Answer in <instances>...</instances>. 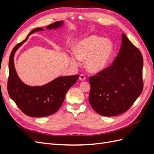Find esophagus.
I'll use <instances>...</instances> for the list:
<instances>
[{
	"mask_svg": "<svg viewBox=\"0 0 154 154\" xmlns=\"http://www.w3.org/2000/svg\"><path fill=\"white\" fill-rule=\"evenodd\" d=\"M85 79H86V77H85L84 74H80V80L84 81V80H85Z\"/></svg>",
	"mask_w": 154,
	"mask_h": 154,
	"instance_id": "1",
	"label": "esophagus"
}]
</instances>
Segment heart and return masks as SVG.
Here are the masks:
<instances>
[{"label": "heart", "mask_w": 154, "mask_h": 154, "mask_svg": "<svg viewBox=\"0 0 154 154\" xmlns=\"http://www.w3.org/2000/svg\"><path fill=\"white\" fill-rule=\"evenodd\" d=\"M74 54L82 61L86 60L87 71L98 73L104 70L113 57V44L108 39L97 35H91L80 40L74 45ZM71 62L77 65L76 60L71 58Z\"/></svg>", "instance_id": "heart-1"}]
</instances>
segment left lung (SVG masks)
<instances>
[{
    "mask_svg": "<svg viewBox=\"0 0 154 154\" xmlns=\"http://www.w3.org/2000/svg\"><path fill=\"white\" fill-rule=\"evenodd\" d=\"M112 64L89 77L88 100L92 109L104 116L127 111L143 89V59L140 51L125 35Z\"/></svg>",
    "mask_w": 154,
    "mask_h": 154,
    "instance_id": "left-lung-1",
    "label": "left lung"
}]
</instances>
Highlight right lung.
Segmentation results:
<instances>
[{
	"mask_svg": "<svg viewBox=\"0 0 154 154\" xmlns=\"http://www.w3.org/2000/svg\"><path fill=\"white\" fill-rule=\"evenodd\" d=\"M62 25V21L55 22L48 25L46 29H57ZM43 30L42 27H37L32 30L24 40L13 49L9 60V96L18 108L30 117H45L55 113L62 106L67 92L79 78V75L58 77L48 84L38 87L26 85L20 80L14 66L15 53L27 40L29 35L36 31Z\"/></svg>",
	"mask_w": 154,
	"mask_h": 154,
	"instance_id": "obj_1",
	"label": "right lung"
}]
</instances>
